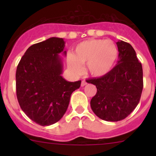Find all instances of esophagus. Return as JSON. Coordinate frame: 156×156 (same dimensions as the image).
I'll return each mask as SVG.
<instances>
[{
  "mask_svg": "<svg viewBox=\"0 0 156 156\" xmlns=\"http://www.w3.org/2000/svg\"><path fill=\"white\" fill-rule=\"evenodd\" d=\"M86 84H87V81H81V87H84V86H85Z\"/></svg>",
  "mask_w": 156,
  "mask_h": 156,
  "instance_id": "esophagus-1",
  "label": "esophagus"
}]
</instances>
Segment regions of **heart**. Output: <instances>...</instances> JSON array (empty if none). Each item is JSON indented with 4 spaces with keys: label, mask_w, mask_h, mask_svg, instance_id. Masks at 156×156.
I'll list each match as a JSON object with an SVG mask.
<instances>
[{
    "label": "heart",
    "mask_w": 156,
    "mask_h": 156,
    "mask_svg": "<svg viewBox=\"0 0 156 156\" xmlns=\"http://www.w3.org/2000/svg\"><path fill=\"white\" fill-rule=\"evenodd\" d=\"M119 54L117 46L110 40L90 39L78 44L74 54L69 53L67 64L75 74L83 72L82 65H87L90 75L101 77L111 72Z\"/></svg>",
    "instance_id": "b5f03b06"
}]
</instances>
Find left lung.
Instances as JSON below:
<instances>
[{
  "instance_id": "1",
  "label": "left lung",
  "mask_w": 156,
  "mask_h": 156,
  "mask_svg": "<svg viewBox=\"0 0 156 156\" xmlns=\"http://www.w3.org/2000/svg\"><path fill=\"white\" fill-rule=\"evenodd\" d=\"M119 60L109 73L87 80L97 91L90 106L96 115L107 122L127 117L139 103L144 87L142 64L129 43L119 41Z\"/></svg>"
}]
</instances>
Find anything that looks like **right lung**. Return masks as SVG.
I'll use <instances>...</instances> for the list:
<instances>
[{
  "mask_svg": "<svg viewBox=\"0 0 156 156\" xmlns=\"http://www.w3.org/2000/svg\"><path fill=\"white\" fill-rule=\"evenodd\" d=\"M65 42L50 37L27 49L16 73L19 104L26 115L41 126H48L62 119L72 92L81 81L70 82L62 77V59ZM66 55V52L63 51Z\"/></svg>",
  "mask_w": 156,
  "mask_h": 156,
  "instance_id": "add662e5",
  "label": "right lung"
}]
</instances>
